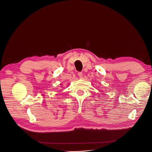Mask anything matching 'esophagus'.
I'll return each instance as SVG.
<instances>
[{"instance_id":"esophagus-1","label":"esophagus","mask_w":152,"mask_h":152,"mask_svg":"<svg viewBox=\"0 0 152 152\" xmlns=\"http://www.w3.org/2000/svg\"><path fill=\"white\" fill-rule=\"evenodd\" d=\"M78 76L79 77V78H80V79L83 78V73H82V72H79V73H78Z\"/></svg>"}]
</instances>
